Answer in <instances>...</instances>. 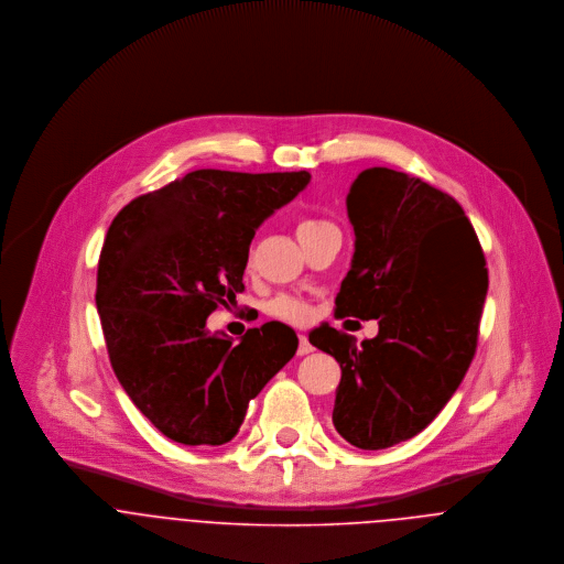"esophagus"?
I'll use <instances>...</instances> for the list:
<instances>
[{
    "mask_svg": "<svg viewBox=\"0 0 564 564\" xmlns=\"http://www.w3.org/2000/svg\"><path fill=\"white\" fill-rule=\"evenodd\" d=\"M315 347L311 345V340H308V336L306 334H300V347H297V354L300 356H306V354H311Z\"/></svg>",
    "mask_w": 564,
    "mask_h": 564,
    "instance_id": "34e87169",
    "label": "esophagus"
}]
</instances>
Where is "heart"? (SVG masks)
<instances>
[{"instance_id": "heart-1", "label": "heart", "mask_w": 564, "mask_h": 564, "mask_svg": "<svg viewBox=\"0 0 564 564\" xmlns=\"http://www.w3.org/2000/svg\"><path fill=\"white\" fill-rule=\"evenodd\" d=\"M325 226H332V224L317 221V219H304L297 226V237H302L306 232H313V230H319V228H325ZM269 313L273 317H278V319H284V322L304 323L308 322V317H311V306L304 300H300V297L280 295V297H275L269 304Z\"/></svg>"}]
</instances>
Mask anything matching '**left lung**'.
<instances>
[{
    "label": "left lung",
    "mask_w": 564,
    "mask_h": 564,
    "mask_svg": "<svg viewBox=\"0 0 564 564\" xmlns=\"http://www.w3.org/2000/svg\"><path fill=\"white\" fill-rule=\"evenodd\" d=\"M351 267L338 319H378L360 345L323 325L311 343L340 365L332 423L360 449L419 434L452 400L476 354L488 291L482 247L460 204L389 166L358 173L347 193Z\"/></svg>",
    "instance_id": "8db88e82"
}]
</instances>
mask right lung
<instances>
[{
  "mask_svg": "<svg viewBox=\"0 0 564 564\" xmlns=\"http://www.w3.org/2000/svg\"><path fill=\"white\" fill-rule=\"evenodd\" d=\"M308 182V171L199 169L112 219L95 304L119 384L166 438L230 443L249 400L295 356L300 340L284 323L235 340L206 319L237 304L256 230Z\"/></svg>",
  "mask_w": 564,
  "mask_h": 564,
  "instance_id": "1",
  "label": "right lung"
}]
</instances>
